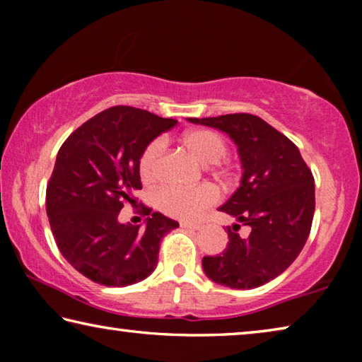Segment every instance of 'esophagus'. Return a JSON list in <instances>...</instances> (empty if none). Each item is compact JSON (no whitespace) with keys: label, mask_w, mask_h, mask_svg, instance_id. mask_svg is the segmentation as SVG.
<instances>
[{"label":"esophagus","mask_w":362,"mask_h":362,"mask_svg":"<svg viewBox=\"0 0 362 362\" xmlns=\"http://www.w3.org/2000/svg\"><path fill=\"white\" fill-rule=\"evenodd\" d=\"M180 226H182V228H187V230H199L203 225H201L199 222H187V220H182Z\"/></svg>","instance_id":"obj_1"}]
</instances>
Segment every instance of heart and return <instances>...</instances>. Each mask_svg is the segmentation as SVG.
Returning a JSON list of instances; mask_svg holds the SVG:
<instances>
[{"label":"heart","instance_id":"1","mask_svg":"<svg viewBox=\"0 0 362 362\" xmlns=\"http://www.w3.org/2000/svg\"><path fill=\"white\" fill-rule=\"evenodd\" d=\"M182 145L204 164H212L222 179H228L230 170L223 163L228 151V144L218 132L211 129H193L182 136ZM164 144L153 140L145 146L139 159V174L145 185H153L161 175ZM218 201L217 189L212 185H199L194 188L164 187L156 194L158 207L166 216L174 218H196Z\"/></svg>","mask_w":362,"mask_h":362}]
</instances>
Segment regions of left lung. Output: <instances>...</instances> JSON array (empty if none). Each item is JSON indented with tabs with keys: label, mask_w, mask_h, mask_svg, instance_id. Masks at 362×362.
<instances>
[{
	"label": "left lung",
	"mask_w": 362,
	"mask_h": 362,
	"mask_svg": "<svg viewBox=\"0 0 362 362\" xmlns=\"http://www.w3.org/2000/svg\"><path fill=\"white\" fill-rule=\"evenodd\" d=\"M235 140L243 163L241 187L218 211L249 226L226 228L222 254L204 257V273L233 289H254L289 268L308 240L315 214V179L297 145L255 115L188 118Z\"/></svg>",
	"instance_id": "8db88e82"
}]
</instances>
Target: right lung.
Returning a JSON list of instances; mask_svg holds the SVG:
<instances>
[{"label": "right lung", "mask_w": 362, "mask_h": 362, "mask_svg": "<svg viewBox=\"0 0 362 362\" xmlns=\"http://www.w3.org/2000/svg\"><path fill=\"white\" fill-rule=\"evenodd\" d=\"M177 124L146 110L118 105L95 115L60 146L46 188L54 240L70 265L97 284L122 287L145 279L159 244L179 222L144 206L146 226L118 222L142 188L139 159L146 145Z\"/></svg>", "instance_id": "obj_1"}]
</instances>
